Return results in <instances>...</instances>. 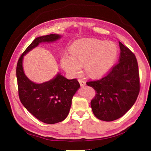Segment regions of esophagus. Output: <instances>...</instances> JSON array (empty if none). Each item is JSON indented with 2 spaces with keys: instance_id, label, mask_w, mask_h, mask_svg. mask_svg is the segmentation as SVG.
Listing matches in <instances>:
<instances>
[{
  "instance_id": "1",
  "label": "esophagus",
  "mask_w": 151,
  "mask_h": 151,
  "mask_svg": "<svg viewBox=\"0 0 151 151\" xmlns=\"http://www.w3.org/2000/svg\"><path fill=\"white\" fill-rule=\"evenodd\" d=\"M78 82H79V83H80V85H81V86H84L86 85V82L85 81L81 80V79H79Z\"/></svg>"
}]
</instances>
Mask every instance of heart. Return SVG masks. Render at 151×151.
Segmentation results:
<instances>
[{
    "instance_id": "obj_1",
    "label": "heart",
    "mask_w": 151,
    "mask_h": 151,
    "mask_svg": "<svg viewBox=\"0 0 151 151\" xmlns=\"http://www.w3.org/2000/svg\"><path fill=\"white\" fill-rule=\"evenodd\" d=\"M69 50L70 56L63 55L60 64L66 72L74 76L79 75L84 66L91 77L104 75L113 65L119 53L115 43L91 39L77 40Z\"/></svg>"
}]
</instances>
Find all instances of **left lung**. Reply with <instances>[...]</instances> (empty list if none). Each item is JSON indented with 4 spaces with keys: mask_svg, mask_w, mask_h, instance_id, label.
<instances>
[{
    "mask_svg": "<svg viewBox=\"0 0 151 151\" xmlns=\"http://www.w3.org/2000/svg\"><path fill=\"white\" fill-rule=\"evenodd\" d=\"M119 47V63L103 78L86 83L96 91L91 106L94 116L101 121H112L121 118L133 106L139 93L137 58L121 42Z\"/></svg>",
    "mask_w": 151,
    "mask_h": 151,
    "instance_id": "8db88e82",
    "label": "left lung"
}]
</instances>
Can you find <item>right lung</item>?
Segmentation results:
<instances>
[{"label":"right lung","instance_id":"right-lung-1","mask_svg":"<svg viewBox=\"0 0 151 151\" xmlns=\"http://www.w3.org/2000/svg\"><path fill=\"white\" fill-rule=\"evenodd\" d=\"M61 37L60 35L50 34L36 38L20 56L17 66L20 102L33 116L47 124L57 123L66 118L80 84L77 79L69 80L59 73L50 81L35 83L24 74L23 58L40 43L55 42Z\"/></svg>","mask_w":151,"mask_h":151}]
</instances>
